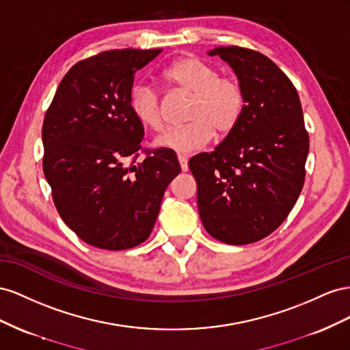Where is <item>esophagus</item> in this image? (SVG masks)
Instances as JSON below:
<instances>
[{
    "instance_id": "obj_1",
    "label": "esophagus",
    "mask_w": 350,
    "mask_h": 350,
    "mask_svg": "<svg viewBox=\"0 0 350 350\" xmlns=\"http://www.w3.org/2000/svg\"><path fill=\"white\" fill-rule=\"evenodd\" d=\"M177 159H178V164H180L182 172H187V168H189V165H187V158H186L185 155H182V154H178V155H177Z\"/></svg>"
}]
</instances>
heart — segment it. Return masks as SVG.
<instances>
[{
  "label": "heart",
  "instance_id": "heart-1",
  "mask_svg": "<svg viewBox=\"0 0 350 350\" xmlns=\"http://www.w3.org/2000/svg\"><path fill=\"white\" fill-rule=\"evenodd\" d=\"M168 85L192 95L187 123L168 129L155 139V145L191 154L204 148L214 136L232 132L245 109V92L234 77L219 76L218 70L204 59L187 55L177 59L164 72ZM129 107L144 126L159 131L163 127L161 103L155 89L137 83L129 95Z\"/></svg>",
  "mask_w": 350,
  "mask_h": 350
}]
</instances>
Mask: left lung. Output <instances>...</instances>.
<instances>
[{
    "mask_svg": "<svg viewBox=\"0 0 350 350\" xmlns=\"http://www.w3.org/2000/svg\"><path fill=\"white\" fill-rule=\"evenodd\" d=\"M233 68L245 92L239 123L213 152L189 159L205 230L228 245L261 241L292 211L305 182L309 137L296 88L264 54L208 51Z\"/></svg>",
    "mask_w": 350,
    "mask_h": 350,
    "instance_id": "left-lung-1",
    "label": "left lung"
}]
</instances>
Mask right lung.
I'll return each instance as SVG.
<instances>
[{"label": "right lung", "mask_w": 350, "mask_h": 350, "mask_svg": "<svg viewBox=\"0 0 350 350\" xmlns=\"http://www.w3.org/2000/svg\"><path fill=\"white\" fill-rule=\"evenodd\" d=\"M163 49H113L76 63L44 118V174L59 217L88 245L123 251L151 234L180 173L168 148L139 158L144 126L129 107L135 73Z\"/></svg>", "instance_id": "right-lung-1"}]
</instances>
